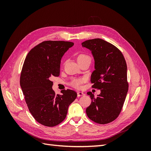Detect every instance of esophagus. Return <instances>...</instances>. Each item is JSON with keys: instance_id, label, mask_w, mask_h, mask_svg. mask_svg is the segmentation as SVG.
I'll list each match as a JSON object with an SVG mask.
<instances>
[{"instance_id": "esophagus-1", "label": "esophagus", "mask_w": 151, "mask_h": 151, "mask_svg": "<svg viewBox=\"0 0 151 151\" xmlns=\"http://www.w3.org/2000/svg\"><path fill=\"white\" fill-rule=\"evenodd\" d=\"M84 93L83 92H81V91H78V92H77V96L78 97L82 96H84Z\"/></svg>"}]
</instances>
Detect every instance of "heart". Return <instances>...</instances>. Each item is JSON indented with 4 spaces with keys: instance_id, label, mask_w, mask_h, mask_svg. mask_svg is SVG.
<instances>
[{
    "instance_id": "1",
    "label": "heart",
    "mask_w": 151,
    "mask_h": 151,
    "mask_svg": "<svg viewBox=\"0 0 151 151\" xmlns=\"http://www.w3.org/2000/svg\"><path fill=\"white\" fill-rule=\"evenodd\" d=\"M91 57L86 53H81L77 56V60L78 62L85 60H91ZM84 78H74L70 82V85L75 88L79 89L81 88V84L84 83Z\"/></svg>"
}]
</instances>
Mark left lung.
<instances>
[{"mask_svg": "<svg viewBox=\"0 0 151 151\" xmlns=\"http://www.w3.org/2000/svg\"><path fill=\"white\" fill-rule=\"evenodd\" d=\"M82 45L91 50L94 58L92 88L101 90L96 98L91 92L87 93L92 101L86 114L92 121L106 124L120 115L129 89L125 59L115 45L102 39L86 40Z\"/></svg>", "mask_w": 151, "mask_h": 151, "instance_id": "obj_1", "label": "left lung"}]
</instances>
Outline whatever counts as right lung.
I'll return each instance as SVG.
<instances>
[{
	"label": "right lung",
	"instance_id": "obj_1",
	"mask_svg": "<svg viewBox=\"0 0 151 151\" xmlns=\"http://www.w3.org/2000/svg\"><path fill=\"white\" fill-rule=\"evenodd\" d=\"M74 43L45 41L32 48L22 68L20 85L32 116L40 124L54 127L65 120L68 106L77 98L76 91L52 89V76L60 75L62 56Z\"/></svg>",
	"mask_w": 151,
	"mask_h": 151
}]
</instances>
